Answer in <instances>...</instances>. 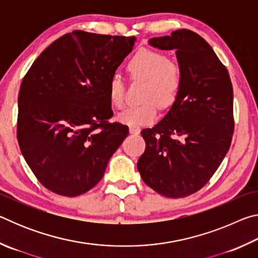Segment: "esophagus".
I'll list each match as a JSON object with an SVG mask.
<instances>
[{"label": "esophagus", "instance_id": "34e87169", "mask_svg": "<svg viewBox=\"0 0 258 258\" xmlns=\"http://www.w3.org/2000/svg\"><path fill=\"white\" fill-rule=\"evenodd\" d=\"M140 127L139 126H130V133L131 134H139L140 133Z\"/></svg>", "mask_w": 258, "mask_h": 258}]
</instances>
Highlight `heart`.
I'll return each mask as SVG.
<instances>
[{
	"label": "heart",
	"instance_id": "b5f03b06",
	"mask_svg": "<svg viewBox=\"0 0 258 258\" xmlns=\"http://www.w3.org/2000/svg\"><path fill=\"white\" fill-rule=\"evenodd\" d=\"M127 71L134 80L147 81L143 94L146 103L120 112L118 120L130 126L150 124L157 118V105L166 108L175 101L182 86V71L174 61L158 51L139 50L130 60ZM110 103L117 109L125 104V86L120 76L113 75L108 87Z\"/></svg>",
	"mask_w": 258,
	"mask_h": 258
}]
</instances>
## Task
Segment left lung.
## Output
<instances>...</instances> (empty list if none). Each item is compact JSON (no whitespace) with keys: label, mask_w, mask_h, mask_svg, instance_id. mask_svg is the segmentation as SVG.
<instances>
[{"label":"left lung","mask_w":258,"mask_h":258,"mask_svg":"<svg viewBox=\"0 0 258 258\" xmlns=\"http://www.w3.org/2000/svg\"><path fill=\"white\" fill-rule=\"evenodd\" d=\"M149 45L174 50L182 86L168 112L141 134L138 169L148 186L168 198L190 196L216 172L232 140L233 89L212 46L189 29L154 37Z\"/></svg>","instance_id":"1"}]
</instances>
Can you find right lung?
<instances>
[{
  "label": "right lung",
  "mask_w": 258,
  "mask_h": 258,
  "mask_svg": "<svg viewBox=\"0 0 258 258\" xmlns=\"http://www.w3.org/2000/svg\"><path fill=\"white\" fill-rule=\"evenodd\" d=\"M137 37L75 30L38 55L18 97L17 138L26 163L46 189L66 197L101 180L109 159L128 135L111 118L110 78Z\"/></svg>",
  "instance_id": "add662e5"
}]
</instances>
